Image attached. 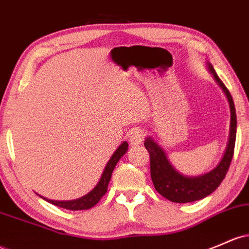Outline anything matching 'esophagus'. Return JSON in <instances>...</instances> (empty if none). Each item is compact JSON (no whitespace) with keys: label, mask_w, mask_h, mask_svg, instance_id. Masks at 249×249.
<instances>
[{"label":"esophagus","mask_w":249,"mask_h":249,"mask_svg":"<svg viewBox=\"0 0 249 249\" xmlns=\"http://www.w3.org/2000/svg\"><path fill=\"white\" fill-rule=\"evenodd\" d=\"M143 138H144V132L142 130H135L132 133H131L130 136V144L132 146L135 145H139V144H142V142H143Z\"/></svg>","instance_id":"obj_1"}]
</instances>
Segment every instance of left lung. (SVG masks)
<instances>
[{"instance_id": "1", "label": "left lung", "mask_w": 249, "mask_h": 249, "mask_svg": "<svg viewBox=\"0 0 249 249\" xmlns=\"http://www.w3.org/2000/svg\"><path fill=\"white\" fill-rule=\"evenodd\" d=\"M208 68L216 83L220 85L227 95L229 107H231V127H229L228 143H227L226 151L220 163L209 173L201 175V176H184L170 164L165 152L154 139L147 137L144 142V146L150 154V171H151V179L155 189L166 200L176 202V203H189V202L202 200L210 195L213 191L216 190V188L225 178L231 165V158H233L236 138L235 106H234L233 98L229 93L228 89L221 81L214 67L209 62Z\"/></svg>"}]
</instances>
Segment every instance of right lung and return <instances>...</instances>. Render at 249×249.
Here are the masks:
<instances>
[{
  "instance_id": "right-lung-1",
  "label": "right lung",
  "mask_w": 249,
  "mask_h": 249,
  "mask_svg": "<svg viewBox=\"0 0 249 249\" xmlns=\"http://www.w3.org/2000/svg\"><path fill=\"white\" fill-rule=\"evenodd\" d=\"M127 147H129V144H127L126 142H123V143L120 144L118 149H117L116 151H114V154L112 155V157L107 162V164H106L105 169H104L99 182L97 183V185H95L93 189L89 191V194L83 196V197L76 198V200L72 201H54L48 200V198L43 197V196H41V197H42L43 200L49 202V203L54 204V206H58L60 208L68 210H86L92 208V207H94L95 204L99 202L100 198H102L106 194V191H107V185L111 179L112 171H113L114 166L117 165V163H118L120 158L126 154Z\"/></svg>"
}]
</instances>
